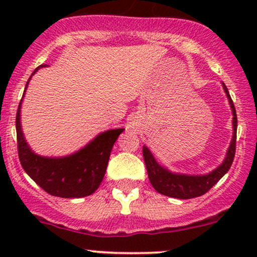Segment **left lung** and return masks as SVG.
<instances>
[{"instance_id": "obj_1", "label": "left lung", "mask_w": 257, "mask_h": 257, "mask_svg": "<svg viewBox=\"0 0 257 257\" xmlns=\"http://www.w3.org/2000/svg\"><path fill=\"white\" fill-rule=\"evenodd\" d=\"M223 89L226 91L227 98L229 100L232 113H233V138L231 141L227 156L219 168L206 175H180V174H173L164 169L156 162L155 157L146 146L143 147L144 161H145L147 174L151 185L153 186L158 193L164 194V196L173 197V198L179 199H191L196 197L203 196L210 190L213 186L216 184L219 180L222 178L225 174L228 172L231 168L233 159L235 155V141H237V113H235V107L233 104L231 95H229L227 87L223 84Z\"/></svg>"}]
</instances>
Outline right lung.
Instances as JSON below:
<instances>
[{"mask_svg":"<svg viewBox=\"0 0 257 257\" xmlns=\"http://www.w3.org/2000/svg\"><path fill=\"white\" fill-rule=\"evenodd\" d=\"M43 66L46 65L38 66L34 73ZM20 105L22 100L18 106L16 117L18 155H19L20 164L28 175L42 190L55 197L81 198L95 192L104 179L112 146L124 129H113L102 133L84 149L69 157H41L31 151L22 133Z\"/></svg>","mask_w":257,"mask_h":257,"instance_id":"add662e5","label":"right lung"}]
</instances>
